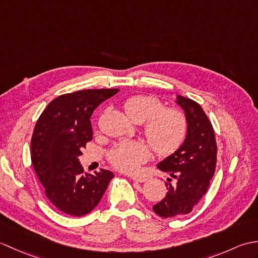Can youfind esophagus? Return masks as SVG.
Returning a JSON list of instances; mask_svg holds the SVG:
<instances>
[{"label":"esophagus","mask_w":258,"mask_h":258,"mask_svg":"<svg viewBox=\"0 0 258 258\" xmlns=\"http://www.w3.org/2000/svg\"><path fill=\"white\" fill-rule=\"evenodd\" d=\"M132 179L134 180V182H138V183H143L145 182V180L149 179V177L147 176H133Z\"/></svg>","instance_id":"esophagus-1"}]
</instances>
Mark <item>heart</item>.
<instances>
[{"instance_id": "obj_1", "label": "heart", "mask_w": 258, "mask_h": 258, "mask_svg": "<svg viewBox=\"0 0 258 258\" xmlns=\"http://www.w3.org/2000/svg\"><path fill=\"white\" fill-rule=\"evenodd\" d=\"M124 109L136 122L144 120V135L157 155H172L185 142L188 119L182 109L164 107L161 100L151 95L131 96ZM150 156V147L139 140L118 142L107 155L109 163L124 173H136Z\"/></svg>"}]
</instances>
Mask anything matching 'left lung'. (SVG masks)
<instances>
[{
	"label": "left lung",
	"instance_id": "8db88e82",
	"mask_svg": "<svg viewBox=\"0 0 258 258\" xmlns=\"http://www.w3.org/2000/svg\"><path fill=\"white\" fill-rule=\"evenodd\" d=\"M177 104L187 116L188 132L183 145L157 165L176 179L173 185L172 178L167 179L166 196L153 206L163 218L193 211L206 194L216 168L217 146L211 120L200 104L190 98L178 95Z\"/></svg>",
	"mask_w": 258,
	"mask_h": 258
}]
</instances>
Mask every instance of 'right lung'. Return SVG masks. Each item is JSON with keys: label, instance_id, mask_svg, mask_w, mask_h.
Returning <instances> with one entry per match:
<instances>
[{"label": "right lung", "instance_id": "1", "mask_svg": "<svg viewBox=\"0 0 258 258\" xmlns=\"http://www.w3.org/2000/svg\"><path fill=\"white\" fill-rule=\"evenodd\" d=\"M118 89L83 90L59 95L38 117L31 140V160L45 195L58 211L84 216L95 208L114 174L84 175L79 161L93 139L90 117Z\"/></svg>", "mask_w": 258, "mask_h": 258}]
</instances>
